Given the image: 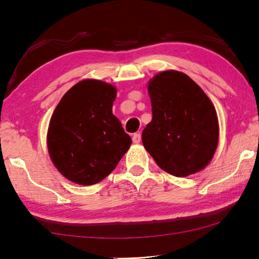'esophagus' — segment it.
<instances>
[{"label": "esophagus", "mask_w": 259, "mask_h": 259, "mask_svg": "<svg viewBox=\"0 0 259 259\" xmlns=\"http://www.w3.org/2000/svg\"><path fill=\"white\" fill-rule=\"evenodd\" d=\"M133 141H134V144H136V145H138L139 142L141 141V135L138 133V134H135L134 136H133Z\"/></svg>", "instance_id": "34e87169"}]
</instances>
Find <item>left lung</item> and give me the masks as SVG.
Returning <instances> with one entry per match:
<instances>
[{"instance_id":"left-lung-1","label":"left lung","mask_w":259,"mask_h":259,"mask_svg":"<svg viewBox=\"0 0 259 259\" xmlns=\"http://www.w3.org/2000/svg\"><path fill=\"white\" fill-rule=\"evenodd\" d=\"M152 120L142 144L164 171L176 177L199 172L211 161L219 140L216 110L188 75L176 70L156 74L148 83Z\"/></svg>"}]
</instances>
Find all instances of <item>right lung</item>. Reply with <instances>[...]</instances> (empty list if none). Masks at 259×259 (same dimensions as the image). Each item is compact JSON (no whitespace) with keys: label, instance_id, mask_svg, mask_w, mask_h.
<instances>
[{"label":"right lung","instance_id":"add662e5","mask_svg":"<svg viewBox=\"0 0 259 259\" xmlns=\"http://www.w3.org/2000/svg\"><path fill=\"white\" fill-rule=\"evenodd\" d=\"M115 97L112 84L85 79L71 88L54 110L48 151L60 174L72 183H100L130 148V136L112 113Z\"/></svg>","mask_w":259,"mask_h":259}]
</instances>
